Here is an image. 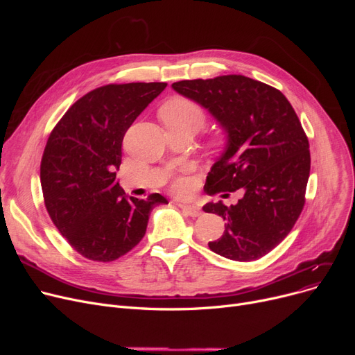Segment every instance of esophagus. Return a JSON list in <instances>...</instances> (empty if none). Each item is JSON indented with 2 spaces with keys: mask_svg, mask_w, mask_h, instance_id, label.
<instances>
[{
  "mask_svg": "<svg viewBox=\"0 0 355 355\" xmlns=\"http://www.w3.org/2000/svg\"><path fill=\"white\" fill-rule=\"evenodd\" d=\"M177 206L187 214V216H191V217H198L201 214V210L197 207V206H191V204H185V202H177Z\"/></svg>",
  "mask_w": 355,
  "mask_h": 355,
  "instance_id": "34e87169",
  "label": "esophagus"
}]
</instances>
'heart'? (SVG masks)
Wrapping results in <instances>:
<instances>
[{
  "label": "heart",
  "instance_id": "obj_1",
  "mask_svg": "<svg viewBox=\"0 0 355 355\" xmlns=\"http://www.w3.org/2000/svg\"><path fill=\"white\" fill-rule=\"evenodd\" d=\"M161 118L165 125H177L198 130L206 122V112L194 101L187 98H174L161 107ZM171 190L177 194H185L190 190V180L185 175H177L170 182Z\"/></svg>",
  "mask_w": 355,
  "mask_h": 355
}]
</instances>
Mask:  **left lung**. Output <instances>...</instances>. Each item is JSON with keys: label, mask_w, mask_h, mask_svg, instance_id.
Segmentation results:
<instances>
[{"label": "left lung", "mask_w": 355, "mask_h": 355, "mask_svg": "<svg viewBox=\"0 0 355 355\" xmlns=\"http://www.w3.org/2000/svg\"><path fill=\"white\" fill-rule=\"evenodd\" d=\"M173 87L209 109L227 132L226 151L204 190L223 197L243 193L234 206L218 201L202 207L227 221L209 248L237 262L263 257L289 234L305 206L311 154L300 118L281 90L241 74L181 80Z\"/></svg>", "instance_id": "obj_1"}]
</instances>
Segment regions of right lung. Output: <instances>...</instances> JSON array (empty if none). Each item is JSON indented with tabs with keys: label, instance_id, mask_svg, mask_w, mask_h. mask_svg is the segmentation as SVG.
Instances as JSON below:
<instances>
[{
	"label": "right lung",
	"instance_id": "right-lung-1",
	"mask_svg": "<svg viewBox=\"0 0 355 355\" xmlns=\"http://www.w3.org/2000/svg\"><path fill=\"white\" fill-rule=\"evenodd\" d=\"M164 82L110 83L74 102L47 139L40 181L46 210L67 243L93 262H114L145 236L158 193L128 197L116 173L122 141Z\"/></svg>",
	"mask_w": 355,
	"mask_h": 355
}]
</instances>
